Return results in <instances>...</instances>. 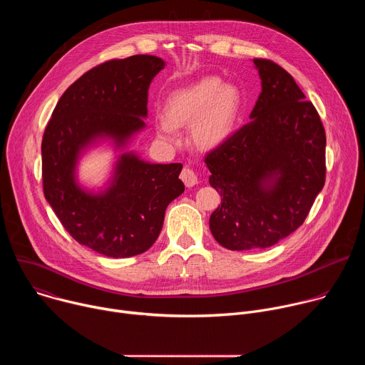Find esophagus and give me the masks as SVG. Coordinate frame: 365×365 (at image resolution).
Wrapping results in <instances>:
<instances>
[{"instance_id":"34e87169","label":"esophagus","mask_w":365,"mask_h":365,"mask_svg":"<svg viewBox=\"0 0 365 365\" xmlns=\"http://www.w3.org/2000/svg\"><path fill=\"white\" fill-rule=\"evenodd\" d=\"M180 179L183 180V183L187 186V187H193L195 185H197V176L196 173L189 169V168H185L180 173Z\"/></svg>"}]
</instances>
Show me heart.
I'll return each mask as SVG.
<instances>
[{"label": "heart", "mask_w": 365, "mask_h": 365, "mask_svg": "<svg viewBox=\"0 0 365 365\" xmlns=\"http://www.w3.org/2000/svg\"><path fill=\"white\" fill-rule=\"evenodd\" d=\"M242 110V93L218 76H205L169 95L165 117L155 123L159 138L180 144V127L190 125L193 143L203 150L224 145L234 134Z\"/></svg>", "instance_id": "b5f03b06"}]
</instances>
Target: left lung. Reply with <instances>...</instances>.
<instances>
[{
    "mask_svg": "<svg viewBox=\"0 0 365 365\" xmlns=\"http://www.w3.org/2000/svg\"><path fill=\"white\" fill-rule=\"evenodd\" d=\"M252 62L262 93L251 121L205 158L210 183L221 193L210 228L234 251L267 248L296 231L327 172V137L314 103L277 63Z\"/></svg>",
    "mask_w": 365,
    "mask_h": 365,
    "instance_id": "8db88e82",
    "label": "left lung"
}]
</instances>
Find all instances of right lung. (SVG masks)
<instances>
[{"mask_svg": "<svg viewBox=\"0 0 365 365\" xmlns=\"http://www.w3.org/2000/svg\"><path fill=\"white\" fill-rule=\"evenodd\" d=\"M165 66L158 56L135 55L91 69L65 91L44 130V196L65 230L98 254L125 258L147 251L168 205L185 190L180 163L154 165L125 151L145 127L148 86ZM102 140L122 153L108 186L91 191L77 180V163Z\"/></svg>", "mask_w": 365, "mask_h": 365, "instance_id": "add662e5", "label": "right lung"}]
</instances>
